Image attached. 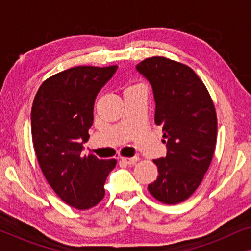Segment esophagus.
I'll return each mask as SVG.
<instances>
[{"label":"esophagus","mask_w":251,"mask_h":251,"mask_svg":"<svg viewBox=\"0 0 251 251\" xmlns=\"http://www.w3.org/2000/svg\"><path fill=\"white\" fill-rule=\"evenodd\" d=\"M138 157H121V161L123 163L128 164V166H133L138 162Z\"/></svg>","instance_id":"obj_1"}]
</instances>
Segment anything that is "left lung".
Returning <instances> with one entry per match:
<instances>
[{"mask_svg":"<svg viewBox=\"0 0 251 251\" xmlns=\"http://www.w3.org/2000/svg\"><path fill=\"white\" fill-rule=\"evenodd\" d=\"M136 70L153 90L154 121L162 126L166 157L154 160L159 176L150 193L166 204L180 203L201 184L214 156L217 118L210 95L186 65L152 57Z\"/></svg>","mask_w":251,"mask_h":251,"instance_id":"obj_1","label":"left lung"}]
</instances>
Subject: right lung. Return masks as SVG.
I'll return each instance as SVG.
<instances>
[{
    "instance_id": "right-lung-1",
    "label": "right lung",
    "mask_w": 251,
    "mask_h": 251,
    "mask_svg": "<svg viewBox=\"0 0 251 251\" xmlns=\"http://www.w3.org/2000/svg\"><path fill=\"white\" fill-rule=\"evenodd\" d=\"M118 66H77L44 81L34 98L30 126L41 170L71 207L85 210L105 195L104 184L116 160L81 155L94 123V105Z\"/></svg>"
}]
</instances>
